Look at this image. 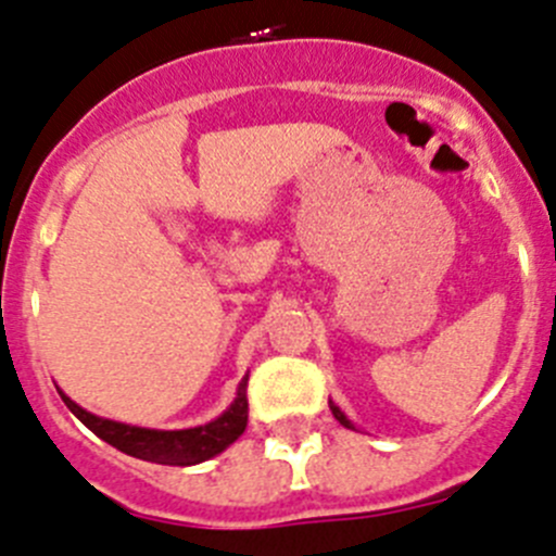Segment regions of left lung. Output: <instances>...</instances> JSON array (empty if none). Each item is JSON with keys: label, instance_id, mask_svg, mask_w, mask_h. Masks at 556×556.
I'll use <instances>...</instances> for the list:
<instances>
[{"label": "left lung", "instance_id": "8db88e82", "mask_svg": "<svg viewBox=\"0 0 556 556\" xmlns=\"http://www.w3.org/2000/svg\"><path fill=\"white\" fill-rule=\"evenodd\" d=\"M330 410H333V416H336V419H339V425H344V427H353V425H350V419H348V416L341 414V410H339V407L333 405V402H330Z\"/></svg>", "mask_w": 556, "mask_h": 556}]
</instances>
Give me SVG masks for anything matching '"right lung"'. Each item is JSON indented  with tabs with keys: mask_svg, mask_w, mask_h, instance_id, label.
Instances as JSON below:
<instances>
[{
	"mask_svg": "<svg viewBox=\"0 0 556 556\" xmlns=\"http://www.w3.org/2000/svg\"><path fill=\"white\" fill-rule=\"evenodd\" d=\"M60 396H63L71 414L88 430H93L101 441L137 457V460L160 463V466H195V463L208 460V457L228 450L248 427V378L239 383L237 400L231 402L226 414H220L208 425L190 427V430H149V427H131L124 421L101 419V416L88 414L85 407L76 405L63 391H60Z\"/></svg>",
	"mask_w": 556,
	"mask_h": 556,
	"instance_id": "right-lung-1",
	"label": "right lung"
}]
</instances>
